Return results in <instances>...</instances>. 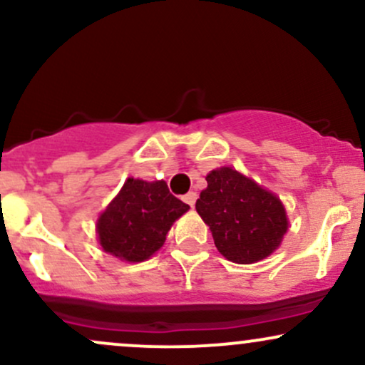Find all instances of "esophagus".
Returning a JSON list of instances; mask_svg holds the SVG:
<instances>
[{
    "label": "esophagus",
    "mask_w": 365,
    "mask_h": 365,
    "mask_svg": "<svg viewBox=\"0 0 365 365\" xmlns=\"http://www.w3.org/2000/svg\"><path fill=\"white\" fill-rule=\"evenodd\" d=\"M183 200H185L188 206L194 207V204H195V200H197V194H195V192H188V194L183 195Z\"/></svg>",
    "instance_id": "1"
}]
</instances>
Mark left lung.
<instances>
[{
    "instance_id": "obj_1",
    "label": "left lung",
    "mask_w": 365,
    "mask_h": 365,
    "mask_svg": "<svg viewBox=\"0 0 365 365\" xmlns=\"http://www.w3.org/2000/svg\"><path fill=\"white\" fill-rule=\"evenodd\" d=\"M206 180L195 209L228 261L257 262L282 244L288 221L278 197L232 168L211 171Z\"/></svg>"
}]
</instances>
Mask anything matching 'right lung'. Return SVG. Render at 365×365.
<instances>
[{
    "mask_svg": "<svg viewBox=\"0 0 365 365\" xmlns=\"http://www.w3.org/2000/svg\"><path fill=\"white\" fill-rule=\"evenodd\" d=\"M188 209V204L170 194L163 180L144 182L128 178L99 216V244L121 261H145L161 249L171 225Z\"/></svg>",
    "mask_w": 365,
    "mask_h": 365,
    "instance_id": "add662e5",
    "label": "right lung"
}]
</instances>
